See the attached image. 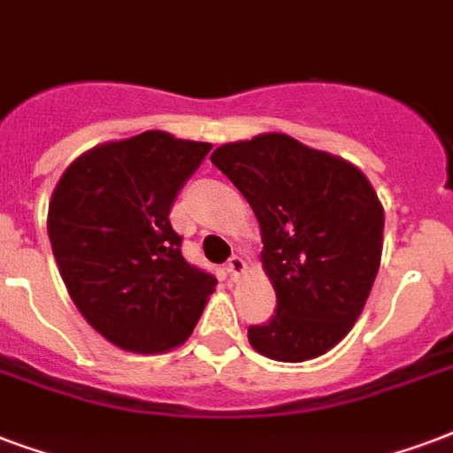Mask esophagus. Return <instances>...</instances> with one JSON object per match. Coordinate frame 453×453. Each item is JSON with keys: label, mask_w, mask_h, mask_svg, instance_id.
I'll return each mask as SVG.
<instances>
[{"label": "esophagus", "mask_w": 453, "mask_h": 453, "mask_svg": "<svg viewBox=\"0 0 453 453\" xmlns=\"http://www.w3.org/2000/svg\"><path fill=\"white\" fill-rule=\"evenodd\" d=\"M226 270H229V274L234 279H239L243 272H246V263H243V257H239V255H231L229 263H226Z\"/></svg>", "instance_id": "34e87169"}]
</instances>
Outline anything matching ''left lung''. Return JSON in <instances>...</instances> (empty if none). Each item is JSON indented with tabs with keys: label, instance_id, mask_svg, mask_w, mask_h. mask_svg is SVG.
I'll return each instance as SVG.
<instances>
[{
	"label": "left lung",
	"instance_id": "left-lung-1",
	"mask_svg": "<svg viewBox=\"0 0 453 453\" xmlns=\"http://www.w3.org/2000/svg\"><path fill=\"white\" fill-rule=\"evenodd\" d=\"M212 165L250 203L277 311L248 327L255 351L281 363L327 353L368 301L382 257L384 210L358 166L284 134L226 142Z\"/></svg>",
	"mask_w": 453,
	"mask_h": 453
}]
</instances>
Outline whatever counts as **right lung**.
Listing matches in <instances>:
<instances>
[{
  "label": "right lung",
  "mask_w": 453,
  "mask_h": 453,
  "mask_svg": "<svg viewBox=\"0 0 453 453\" xmlns=\"http://www.w3.org/2000/svg\"><path fill=\"white\" fill-rule=\"evenodd\" d=\"M210 150L145 131L88 150L54 188L47 234L61 279L81 315L124 351H172L214 291L217 279L186 263L169 222Z\"/></svg>",
  "instance_id": "add662e5"
}]
</instances>
